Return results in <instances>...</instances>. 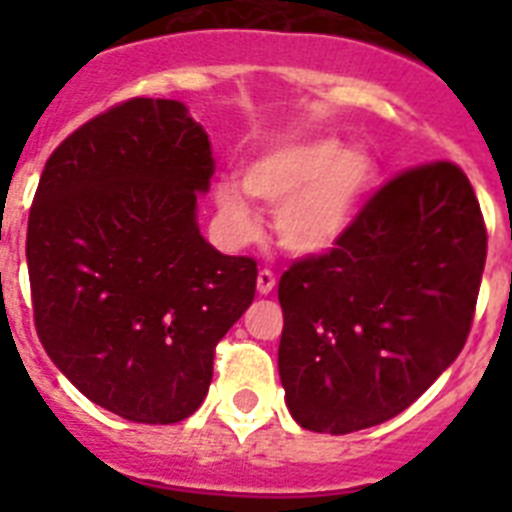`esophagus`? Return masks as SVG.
<instances>
[{
  "label": "esophagus",
  "instance_id": "1",
  "mask_svg": "<svg viewBox=\"0 0 512 512\" xmlns=\"http://www.w3.org/2000/svg\"><path fill=\"white\" fill-rule=\"evenodd\" d=\"M273 287H276V276H273V271L263 268V271L257 273V292L260 295H271Z\"/></svg>",
  "mask_w": 512,
  "mask_h": 512
}]
</instances>
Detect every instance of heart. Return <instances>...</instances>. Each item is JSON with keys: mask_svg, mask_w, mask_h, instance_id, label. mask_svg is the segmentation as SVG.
<instances>
[{"mask_svg": "<svg viewBox=\"0 0 512 512\" xmlns=\"http://www.w3.org/2000/svg\"><path fill=\"white\" fill-rule=\"evenodd\" d=\"M377 159L337 138H308L265 151L241 170L247 196L276 209V233L292 255L335 249L364 212L377 185ZM233 183L215 188V204L233 239H252L255 215Z\"/></svg>", "mask_w": 512, "mask_h": 512, "instance_id": "b5f03b06", "label": "heart"}]
</instances>
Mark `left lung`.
<instances>
[{"label": "left lung", "instance_id": "8db88e82", "mask_svg": "<svg viewBox=\"0 0 512 512\" xmlns=\"http://www.w3.org/2000/svg\"><path fill=\"white\" fill-rule=\"evenodd\" d=\"M484 263V217L457 164L382 185L332 252L279 281V374L297 425L342 436L414 404L468 340Z\"/></svg>", "mask_w": 512, "mask_h": 512}]
</instances>
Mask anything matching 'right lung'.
<instances>
[{
    "instance_id": "add662e5",
    "label": "right lung",
    "mask_w": 512,
    "mask_h": 512,
    "mask_svg": "<svg viewBox=\"0 0 512 512\" xmlns=\"http://www.w3.org/2000/svg\"><path fill=\"white\" fill-rule=\"evenodd\" d=\"M212 172L204 127L164 98L95 116L44 164L26 236L36 335L92 404L124 420L191 417L215 345L255 300V260L199 231Z\"/></svg>"
}]
</instances>
